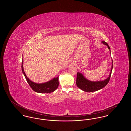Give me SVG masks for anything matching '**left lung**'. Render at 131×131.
<instances>
[{"label":"left lung","mask_w":131,"mask_h":131,"mask_svg":"<svg viewBox=\"0 0 131 131\" xmlns=\"http://www.w3.org/2000/svg\"><path fill=\"white\" fill-rule=\"evenodd\" d=\"M102 43L104 44L105 45H106L107 48L108 49V50H110V51L111 52L110 46L106 43V42L103 41L102 42ZM112 64L111 72L110 73V75H108V78L106 79V80L103 81H91L87 80L86 78H85L84 77V75L82 74V73L78 72L77 77V81H76V84L77 86L82 91L87 92H95L100 90L105 87L108 83V81H110V79L111 78V76L112 74V72L113 68L112 59Z\"/></svg>","instance_id":"left-lung-1"}]
</instances>
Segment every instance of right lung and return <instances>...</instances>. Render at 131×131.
Returning a JSON list of instances; mask_svg holds the SVG:
<instances>
[{"mask_svg": "<svg viewBox=\"0 0 131 131\" xmlns=\"http://www.w3.org/2000/svg\"><path fill=\"white\" fill-rule=\"evenodd\" d=\"M23 63L24 59L23 58L21 63L22 72L25 77L26 81L28 82L31 88L34 91L40 93H49L54 91L57 88V87H58V77L56 78H54L53 79H52L49 81L41 83H38L31 81V80L26 76V75H25V72L24 71L23 67Z\"/></svg>", "mask_w": 131, "mask_h": 131, "instance_id": "1", "label": "right lung"}]
</instances>
